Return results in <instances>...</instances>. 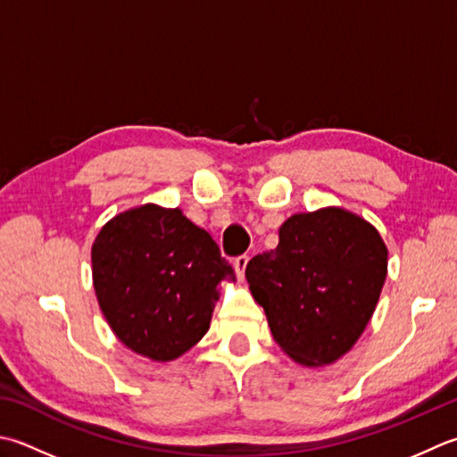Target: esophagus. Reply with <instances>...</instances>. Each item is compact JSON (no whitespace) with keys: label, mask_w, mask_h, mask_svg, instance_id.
Segmentation results:
<instances>
[{"label":"esophagus","mask_w":457,"mask_h":457,"mask_svg":"<svg viewBox=\"0 0 457 457\" xmlns=\"http://www.w3.org/2000/svg\"><path fill=\"white\" fill-rule=\"evenodd\" d=\"M247 262H249V257H247V255H239V257H236L234 267H236V273H237L239 279H244V273H245Z\"/></svg>","instance_id":"obj_1"}]
</instances>
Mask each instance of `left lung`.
<instances>
[{
	"instance_id": "8db88e82",
	"label": "left lung",
	"mask_w": 457,
	"mask_h": 457,
	"mask_svg": "<svg viewBox=\"0 0 457 457\" xmlns=\"http://www.w3.org/2000/svg\"><path fill=\"white\" fill-rule=\"evenodd\" d=\"M388 249L377 228L343 208L295 213L279 245L245 267L275 343L295 362L325 366L359 341L380 297Z\"/></svg>"
}]
</instances>
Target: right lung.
<instances>
[{"mask_svg": "<svg viewBox=\"0 0 457 457\" xmlns=\"http://www.w3.org/2000/svg\"><path fill=\"white\" fill-rule=\"evenodd\" d=\"M98 305L119 341L152 361H174L208 333L218 285L231 265L208 231L174 208L114 216L93 244Z\"/></svg>", "mask_w": 457, "mask_h": 457, "instance_id": "add662e5", "label": "right lung"}]
</instances>
